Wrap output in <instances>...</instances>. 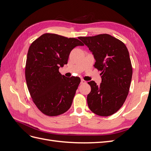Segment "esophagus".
<instances>
[{"label": "esophagus", "mask_w": 151, "mask_h": 151, "mask_svg": "<svg viewBox=\"0 0 151 151\" xmlns=\"http://www.w3.org/2000/svg\"><path fill=\"white\" fill-rule=\"evenodd\" d=\"M81 83L82 84H86V81H84V79H81Z\"/></svg>", "instance_id": "1"}]
</instances>
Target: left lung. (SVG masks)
<instances>
[{"label":"left lung","instance_id":"left-lung-1","mask_svg":"<svg viewBox=\"0 0 151 151\" xmlns=\"http://www.w3.org/2000/svg\"><path fill=\"white\" fill-rule=\"evenodd\" d=\"M93 53L94 67L101 70V83L88 82L91 91L87 96L91 111L108 116L115 113L127 97L132 77L129 53L120 40L108 34L79 37Z\"/></svg>","mask_w":151,"mask_h":151}]
</instances>
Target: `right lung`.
Here are the masks:
<instances>
[{
  "label": "right lung",
  "mask_w": 151,
  "mask_h": 151,
  "mask_svg": "<svg viewBox=\"0 0 151 151\" xmlns=\"http://www.w3.org/2000/svg\"><path fill=\"white\" fill-rule=\"evenodd\" d=\"M80 40L45 33L31 43L25 68L26 84L33 101L45 115L57 116L71 106L80 84L78 77H66L58 71Z\"/></svg>",
  "instance_id": "right-lung-1"
}]
</instances>
